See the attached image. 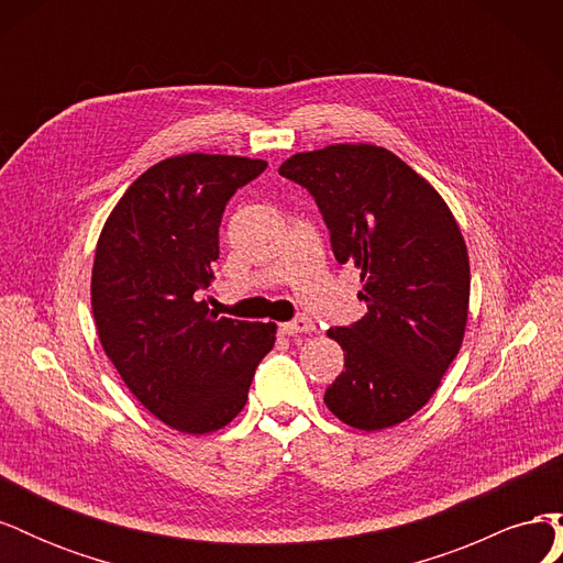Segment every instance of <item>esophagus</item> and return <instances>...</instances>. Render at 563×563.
Returning a JSON list of instances; mask_svg holds the SVG:
<instances>
[{
  "label": "esophagus",
  "instance_id": "esophagus-1",
  "mask_svg": "<svg viewBox=\"0 0 563 563\" xmlns=\"http://www.w3.org/2000/svg\"><path fill=\"white\" fill-rule=\"evenodd\" d=\"M282 335H300V333H312L314 331V321L310 317H296L294 321H286L279 327Z\"/></svg>",
  "mask_w": 563,
  "mask_h": 563
}]
</instances>
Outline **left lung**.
<instances>
[{
    "label": "left lung",
    "mask_w": 563,
    "mask_h": 563,
    "mask_svg": "<svg viewBox=\"0 0 563 563\" xmlns=\"http://www.w3.org/2000/svg\"><path fill=\"white\" fill-rule=\"evenodd\" d=\"M279 174L314 197L335 261L362 272L368 312L352 327L329 329L345 352V371L323 404L364 432L399 424L430 401L463 345V232L434 187L378 145L298 152Z\"/></svg>",
    "instance_id": "8db88e82"
}]
</instances>
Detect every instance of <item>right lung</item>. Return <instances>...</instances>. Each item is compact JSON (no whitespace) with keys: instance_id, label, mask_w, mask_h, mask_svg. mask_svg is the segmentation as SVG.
Returning a JSON list of instances; mask_svg holds the SVG:
<instances>
[{"instance_id":"add662e5","label":"right lung","mask_w":563,"mask_h":563,"mask_svg":"<svg viewBox=\"0 0 563 563\" xmlns=\"http://www.w3.org/2000/svg\"><path fill=\"white\" fill-rule=\"evenodd\" d=\"M267 162L190 152L131 183L98 236L91 310L100 345L131 395L183 434L225 428L275 345V323L218 317L211 286L230 197Z\"/></svg>"}]
</instances>
